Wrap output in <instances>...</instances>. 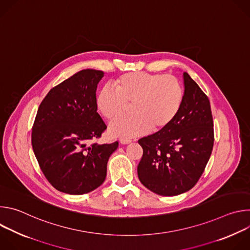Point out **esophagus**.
Here are the masks:
<instances>
[{
    "instance_id": "1",
    "label": "esophagus",
    "mask_w": 250,
    "mask_h": 250,
    "mask_svg": "<svg viewBox=\"0 0 250 250\" xmlns=\"http://www.w3.org/2000/svg\"><path fill=\"white\" fill-rule=\"evenodd\" d=\"M120 142H121L122 145H127V144H130V142H131V139L122 137V138H120Z\"/></svg>"
}]
</instances>
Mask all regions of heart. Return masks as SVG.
<instances>
[{"instance_id": "obj_1", "label": "heart", "mask_w": 250, "mask_h": 250, "mask_svg": "<svg viewBox=\"0 0 250 250\" xmlns=\"http://www.w3.org/2000/svg\"><path fill=\"white\" fill-rule=\"evenodd\" d=\"M115 90L103 88L96 100L100 114L112 121L127 111L132 115L115 120L110 132L115 136L131 137L147 131H158L176 118L183 100L182 86L173 75L133 71L113 81Z\"/></svg>"}]
</instances>
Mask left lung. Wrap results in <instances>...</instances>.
<instances>
[{"instance_id":"8db88e82","label":"left lung","mask_w":250,"mask_h":250,"mask_svg":"<svg viewBox=\"0 0 250 250\" xmlns=\"http://www.w3.org/2000/svg\"><path fill=\"white\" fill-rule=\"evenodd\" d=\"M184 96L174 121L138 140L144 154L137 166L142 185L160 196H176L199 181L213 146V123L207 95L183 73Z\"/></svg>"}]
</instances>
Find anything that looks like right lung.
Listing matches in <instances>:
<instances>
[{
	"mask_svg": "<svg viewBox=\"0 0 250 250\" xmlns=\"http://www.w3.org/2000/svg\"><path fill=\"white\" fill-rule=\"evenodd\" d=\"M104 72L85 69L52 88L35 117L31 146L48 182L70 195L101 186L119 142L89 145L106 128L97 113L96 91Z\"/></svg>",
	"mask_w": 250,
	"mask_h": 250,
	"instance_id": "obj_1",
	"label": "right lung"
}]
</instances>
